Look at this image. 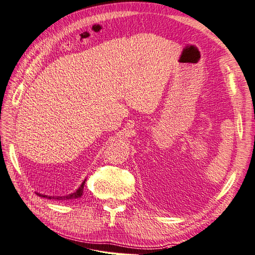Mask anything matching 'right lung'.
I'll use <instances>...</instances> for the list:
<instances>
[{
  "label": "right lung",
  "instance_id": "obj_1",
  "mask_svg": "<svg viewBox=\"0 0 255 255\" xmlns=\"http://www.w3.org/2000/svg\"><path fill=\"white\" fill-rule=\"evenodd\" d=\"M85 181H86V179L82 182L81 186L78 187V189L75 192L73 193H69L67 196H62V197H51V196H46V194H41V193H37L39 197H43V198H47V199H55V200H75V199H78L83 196V189H84V184Z\"/></svg>",
  "mask_w": 255,
  "mask_h": 255
}]
</instances>
